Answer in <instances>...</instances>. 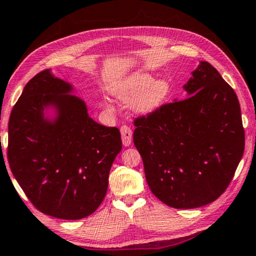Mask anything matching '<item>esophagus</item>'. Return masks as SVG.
Segmentation results:
<instances>
[{"label": "esophagus", "instance_id": "34e87169", "mask_svg": "<svg viewBox=\"0 0 256 256\" xmlns=\"http://www.w3.org/2000/svg\"><path fill=\"white\" fill-rule=\"evenodd\" d=\"M120 132H121V138H122V143H124V146H130L132 138V129L129 128L128 126H121Z\"/></svg>", "mask_w": 256, "mask_h": 256}]
</instances>
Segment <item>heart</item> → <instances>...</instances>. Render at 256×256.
<instances>
[{
  "mask_svg": "<svg viewBox=\"0 0 256 256\" xmlns=\"http://www.w3.org/2000/svg\"><path fill=\"white\" fill-rule=\"evenodd\" d=\"M171 84L168 80L158 78L146 72L129 76L116 92L122 102L132 100V108L138 113H150L157 110L168 97Z\"/></svg>",
  "mask_w": 256,
  "mask_h": 256,
  "instance_id": "b5f03b06",
  "label": "heart"
}]
</instances>
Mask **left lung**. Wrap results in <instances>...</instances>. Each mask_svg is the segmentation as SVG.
Returning a JSON list of instances; mask_svg holds the SVG:
<instances>
[{"instance_id":"left-lung-1","label":"left lung","mask_w":256,"mask_h":256,"mask_svg":"<svg viewBox=\"0 0 256 256\" xmlns=\"http://www.w3.org/2000/svg\"><path fill=\"white\" fill-rule=\"evenodd\" d=\"M188 97L134 120V144L156 198L176 209L216 201L245 149L238 97L209 62L184 86Z\"/></svg>"}]
</instances>
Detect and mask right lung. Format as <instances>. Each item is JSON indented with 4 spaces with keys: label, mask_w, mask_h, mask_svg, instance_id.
<instances>
[{
    "label": "right lung",
    "mask_w": 256,
    "mask_h": 256,
    "mask_svg": "<svg viewBox=\"0 0 256 256\" xmlns=\"http://www.w3.org/2000/svg\"><path fill=\"white\" fill-rule=\"evenodd\" d=\"M72 91L50 69L28 80L10 114L8 162L36 209L75 220L100 206L122 142L119 129L92 120ZM47 106L57 110L53 122L43 114Z\"/></svg>",
    "instance_id": "1"
}]
</instances>
